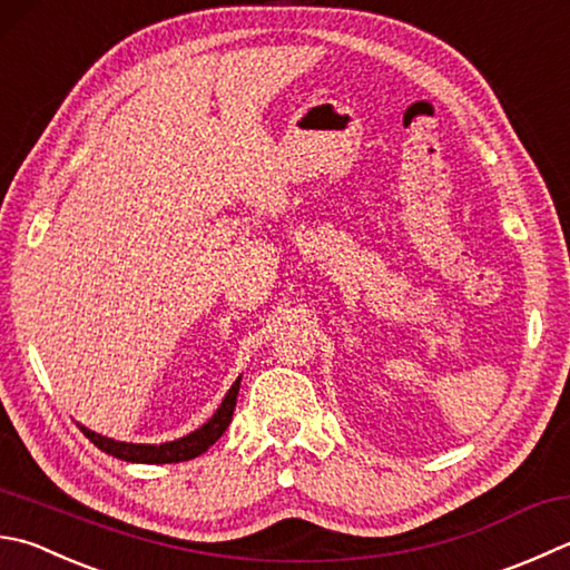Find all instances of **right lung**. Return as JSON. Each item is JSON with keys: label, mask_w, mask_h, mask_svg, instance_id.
<instances>
[{"label": "right lung", "mask_w": 570, "mask_h": 570, "mask_svg": "<svg viewBox=\"0 0 570 570\" xmlns=\"http://www.w3.org/2000/svg\"><path fill=\"white\" fill-rule=\"evenodd\" d=\"M238 390H240V377L233 382L228 394H225V400L218 406V412L213 414L200 429H196V432L180 436V439H176V442L128 444V442H116V439L96 434V432H91V429H86L81 424L79 426H81L83 436L91 439L94 446H99L101 452L111 454L116 459L136 461V464H176V461H188V459L200 456L203 452H208V449L218 442L233 419L235 402H238Z\"/></svg>", "instance_id": "1"}]
</instances>
